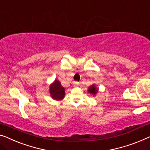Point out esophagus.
<instances>
[{
	"label": "esophagus",
	"mask_w": 150,
	"mask_h": 150,
	"mask_svg": "<svg viewBox=\"0 0 150 150\" xmlns=\"http://www.w3.org/2000/svg\"><path fill=\"white\" fill-rule=\"evenodd\" d=\"M79 83L77 82V81H75L74 83H73V86L74 87H77V86H79Z\"/></svg>",
	"instance_id": "obj_1"
}]
</instances>
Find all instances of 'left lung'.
<instances>
[{"label": "left lung", "instance_id": "8db88e82", "mask_svg": "<svg viewBox=\"0 0 150 150\" xmlns=\"http://www.w3.org/2000/svg\"><path fill=\"white\" fill-rule=\"evenodd\" d=\"M88 93H90L91 96H95L97 94V93L98 92V88H97L95 84H93L89 87L88 89Z\"/></svg>", "mask_w": 150, "mask_h": 150}]
</instances>
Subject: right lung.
<instances>
[{"mask_svg":"<svg viewBox=\"0 0 150 150\" xmlns=\"http://www.w3.org/2000/svg\"><path fill=\"white\" fill-rule=\"evenodd\" d=\"M50 96L54 100H62L65 96V89L61 86V82L55 79L49 87Z\"/></svg>","mask_w":150,"mask_h":150,"instance_id":"obj_1","label":"right lung"}]
</instances>
